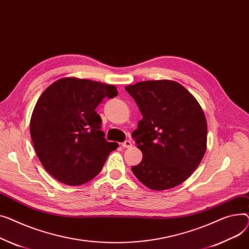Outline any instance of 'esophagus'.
Listing matches in <instances>:
<instances>
[{
	"mask_svg": "<svg viewBox=\"0 0 249 249\" xmlns=\"http://www.w3.org/2000/svg\"><path fill=\"white\" fill-rule=\"evenodd\" d=\"M122 145H123L124 149H129V148L133 147V142H131L130 141H125V142H123Z\"/></svg>",
	"mask_w": 249,
	"mask_h": 249,
	"instance_id": "obj_1",
	"label": "esophagus"
}]
</instances>
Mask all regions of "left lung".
<instances>
[{
  "label": "left lung",
  "mask_w": 249,
  "mask_h": 249,
  "mask_svg": "<svg viewBox=\"0 0 249 249\" xmlns=\"http://www.w3.org/2000/svg\"><path fill=\"white\" fill-rule=\"evenodd\" d=\"M142 114L133 133L142 153L131 168L145 187L172 189L187 180L207 148V122L197 99L172 80H147L125 86Z\"/></svg>",
  "instance_id": "obj_1"
}]
</instances>
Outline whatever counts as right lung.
<instances>
[{
  "instance_id": "1",
  "label": "right lung",
  "mask_w": 249,
  "mask_h": 249,
  "mask_svg": "<svg viewBox=\"0 0 249 249\" xmlns=\"http://www.w3.org/2000/svg\"><path fill=\"white\" fill-rule=\"evenodd\" d=\"M118 95L114 85L65 77L44 90L32 112L30 134L37 157L53 178L69 186L89 182L119 147L100 130L95 108Z\"/></svg>"
}]
</instances>
